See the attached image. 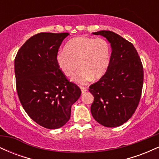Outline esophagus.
I'll use <instances>...</instances> for the list:
<instances>
[{
  "instance_id": "obj_1",
  "label": "esophagus",
  "mask_w": 159,
  "mask_h": 159,
  "mask_svg": "<svg viewBox=\"0 0 159 159\" xmlns=\"http://www.w3.org/2000/svg\"><path fill=\"white\" fill-rule=\"evenodd\" d=\"M81 90L82 93H85L86 91H87V88L86 87H81Z\"/></svg>"
}]
</instances>
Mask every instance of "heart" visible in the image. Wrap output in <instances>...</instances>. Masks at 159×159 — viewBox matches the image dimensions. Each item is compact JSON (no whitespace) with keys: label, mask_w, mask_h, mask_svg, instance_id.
<instances>
[{"label":"heart","mask_w":159,"mask_h":159,"mask_svg":"<svg viewBox=\"0 0 159 159\" xmlns=\"http://www.w3.org/2000/svg\"><path fill=\"white\" fill-rule=\"evenodd\" d=\"M65 49L57 54V64L66 76L72 75L79 66L72 78L78 84H87L93 77H102L110 64L111 47L103 38L78 36L69 40Z\"/></svg>","instance_id":"heart-1"}]
</instances>
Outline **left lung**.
Returning <instances> with one entry per match:
<instances>
[{
  "instance_id": "1",
  "label": "left lung",
  "mask_w": 159,
  "mask_h": 159,
  "mask_svg": "<svg viewBox=\"0 0 159 159\" xmlns=\"http://www.w3.org/2000/svg\"><path fill=\"white\" fill-rule=\"evenodd\" d=\"M111 43L110 64L96 83L90 86L93 95L90 111L98 123L105 127H117L132 117L139 104L143 83V69L135 48L114 32L100 30Z\"/></svg>"
}]
</instances>
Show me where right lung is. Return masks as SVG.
<instances>
[{
    "label": "right lung",
    "mask_w": 159,
    "mask_h": 159,
    "mask_svg": "<svg viewBox=\"0 0 159 159\" xmlns=\"http://www.w3.org/2000/svg\"><path fill=\"white\" fill-rule=\"evenodd\" d=\"M68 33H40L27 39L15 58L16 90L23 108L41 126L59 129L69 120L81 91L66 79L56 62Z\"/></svg>",
    "instance_id": "obj_1"
}]
</instances>
